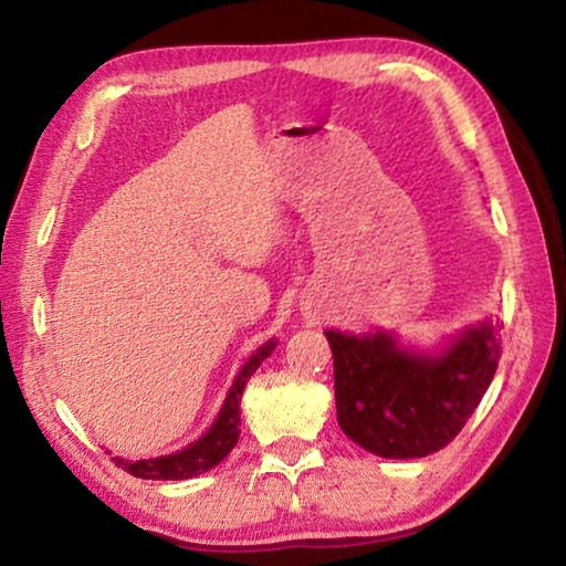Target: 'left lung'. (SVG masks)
Wrapping results in <instances>:
<instances>
[{
    "label": "left lung",
    "instance_id": "left-lung-1",
    "mask_svg": "<svg viewBox=\"0 0 566 566\" xmlns=\"http://www.w3.org/2000/svg\"><path fill=\"white\" fill-rule=\"evenodd\" d=\"M342 432L385 459L434 454L462 432L490 389L502 357L492 322L476 324L444 352H411L387 332L327 329Z\"/></svg>",
    "mask_w": 566,
    "mask_h": 566
}]
</instances>
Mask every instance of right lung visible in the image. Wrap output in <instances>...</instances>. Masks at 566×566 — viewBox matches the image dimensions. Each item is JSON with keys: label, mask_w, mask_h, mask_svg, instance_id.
Masks as SVG:
<instances>
[{"label": "right lung", "mask_w": 566, "mask_h": 566, "mask_svg": "<svg viewBox=\"0 0 566 566\" xmlns=\"http://www.w3.org/2000/svg\"><path fill=\"white\" fill-rule=\"evenodd\" d=\"M276 347V339L266 342L264 347L256 349L249 361L239 371L232 389L224 399L222 409L214 419V424L207 429V432L191 442L189 447L179 449L175 454L167 457H157V459H139V462H129V459L122 457H112V462L122 467L124 472H129L132 476L139 479H191L209 472V469L217 467L222 459L232 452L237 439H239V401H242V391L247 387L249 377L260 369V364L270 357Z\"/></svg>", "instance_id": "obj_1"}]
</instances>
